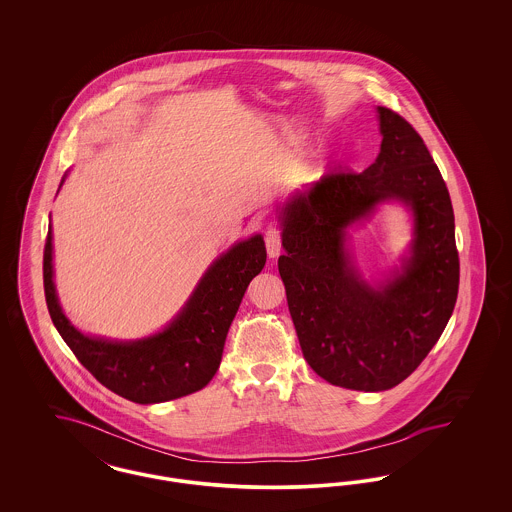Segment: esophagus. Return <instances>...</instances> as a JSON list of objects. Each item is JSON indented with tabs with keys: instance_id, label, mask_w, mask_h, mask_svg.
<instances>
[{
	"instance_id": "esophagus-1",
	"label": "esophagus",
	"mask_w": 512,
	"mask_h": 512,
	"mask_svg": "<svg viewBox=\"0 0 512 512\" xmlns=\"http://www.w3.org/2000/svg\"><path fill=\"white\" fill-rule=\"evenodd\" d=\"M265 244H267L268 257H278L282 251V232L276 226H270L265 232Z\"/></svg>"
}]
</instances>
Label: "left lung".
Listing matches in <instances>:
<instances>
[{"instance_id": "obj_1", "label": "left lung", "mask_w": 512, "mask_h": 512, "mask_svg": "<svg viewBox=\"0 0 512 512\" xmlns=\"http://www.w3.org/2000/svg\"><path fill=\"white\" fill-rule=\"evenodd\" d=\"M382 147L363 172L334 169L282 213L278 270L305 361L347 390H390L445 330L459 293L455 215L445 180L413 124L378 107ZM386 198L415 213L414 255L380 289L348 263L342 230Z\"/></svg>"}]
</instances>
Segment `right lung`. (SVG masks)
Masks as SVG:
<instances>
[{
  "label": "right lung",
  "mask_w": 512,
  "mask_h": 512,
  "mask_svg": "<svg viewBox=\"0 0 512 512\" xmlns=\"http://www.w3.org/2000/svg\"><path fill=\"white\" fill-rule=\"evenodd\" d=\"M265 263V242L261 236H253L234 245L211 265L184 311L161 334L128 343L96 340L80 334L57 303L49 224L44 245V292L49 317L82 366L107 390L149 405L190 395L211 382L245 290Z\"/></svg>",
  "instance_id": "right-lung-1"
}]
</instances>
